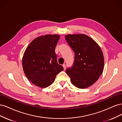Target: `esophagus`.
Segmentation results:
<instances>
[{
    "label": "esophagus",
    "instance_id": "1",
    "mask_svg": "<svg viewBox=\"0 0 122 122\" xmlns=\"http://www.w3.org/2000/svg\"><path fill=\"white\" fill-rule=\"evenodd\" d=\"M62 66H63L64 69L65 70H66V66L65 65H62Z\"/></svg>",
    "mask_w": 122,
    "mask_h": 122
}]
</instances>
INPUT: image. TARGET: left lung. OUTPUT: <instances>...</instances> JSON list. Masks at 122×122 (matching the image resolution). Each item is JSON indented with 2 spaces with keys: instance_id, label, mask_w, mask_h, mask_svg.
<instances>
[{
  "instance_id": "obj_1",
  "label": "left lung",
  "mask_w": 122,
  "mask_h": 122,
  "mask_svg": "<svg viewBox=\"0 0 122 122\" xmlns=\"http://www.w3.org/2000/svg\"><path fill=\"white\" fill-rule=\"evenodd\" d=\"M65 39L75 53L74 63L67 69L66 73L76 87L86 88L91 86L104 69V56L100 47L84 34H69L65 36Z\"/></svg>"
}]
</instances>
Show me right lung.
<instances>
[{"label": "right lung", "mask_w": 122, "mask_h": 122, "mask_svg": "<svg viewBox=\"0 0 122 122\" xmlns=\"http://www.w3.org/2000/svg\"><path fill=\"white\" fill-rule=\"evenodd\" d=\"M60 38L58 35H46L32 40L22 57L25 75L34 84L41 88L49 86L64 68L58 65L55 48Z\"/></svg>", "instance_id": "right-lung-1"}]
</instances>
